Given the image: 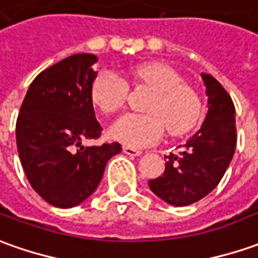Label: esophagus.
<instances>
[{"label": "esophagus", "mask_w": 258, "mask_h": 258, "mask_svg": "<svg viewBox=\"0 0 258 258\" xmlns=\"http://www.w3.org/2000/svg\"><path fill=\"white\" fill-rule=\"evenodd\" d=\"M122 152L130 155V157H140L143 154L141 150H136V148H131V147H125V145L122 147Z\"/></svg>", "instance_id": "1"}]
</instances>
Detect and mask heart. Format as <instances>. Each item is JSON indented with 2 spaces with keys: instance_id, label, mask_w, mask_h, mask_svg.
I'll list each match as a JSON object with an SVG mask.
<instances>
[{
  "instance_id": "heart-1",
  "label": "heart",
  "mask_w": 258,
  "mask_h": 258,
  "mask_svg": "<svg viewBox=\"0 0 258 258\" xmlns=\"http://www.w3.org/2000/svg\"><path fill=\"white\" fill-rule=\"evenodd\" d=\"M131 73L136 80L151 86L155 93L145 107L148 113H128L111 124L108 128L111 140L141 148L158 141L165 127L171 136H179L195 125L201 114V101L175 70L162 63H144ZM127 94V82L114 70H100L93 79V103L106 114L118 111Z\"/></svg>"
}]
</instances>
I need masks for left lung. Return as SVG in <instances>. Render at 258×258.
I'll return each instance as SVG.
<instances>
[{"mask_svg": "<svg viewBox=\"0 0 258 258\" xmlns=\"http://www.w3.org/2000/svg\"><path fill=\"white\" fill-rule=\"evenodd\" d=\"M201 76L209 107L202 127L178 155L165 157L164 175L148 182L152 192L172 206H188L210 194L223 178L236 150L232 97L213 76Z\"/></svg>", "mask_w": 258, "mask_h": 258, "instance_id": "obj_1", "label": "left lung"}]
</instances>
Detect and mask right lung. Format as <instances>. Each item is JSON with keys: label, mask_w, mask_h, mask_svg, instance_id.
<instances>
[{"label": "right lung", "mask_w": 258, "mask_h": 258, "mask_svg": "<svg viewBox=\"0 0 258 258\" xmlns=\"http://www.w3.org/2000/svg\"><path fill=\"white\" fill-rule=\"evenodd\" d=\"M97 56L72 55L33 80L17 120L19 159L31 186L56 208H73L97 189L107 161L121 152L118 143L85 147L99 138L90 96Z\"/></svg>", "instance_id": "1"}]
</instances>
